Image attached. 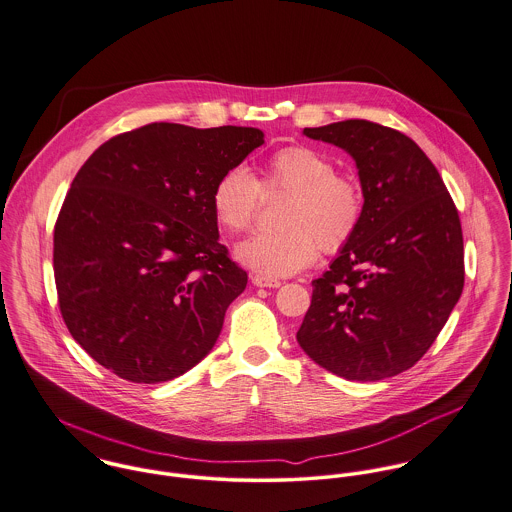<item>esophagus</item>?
Returning a JSON list of instances; mask_svg holds the SVG:
<instances>
[{"mask_svg":"<svg viewBox=\"0 0 512 512\" xmlns=\"http://www.w3.org/2000/svg\"><path fill=\"white\" fill-rule=\"evenodd\" d=\"M251 281H253L255 287H267V289H279L281 287L279 279H273V277H267V275H261V273H255L251 277Z\"/></svg>","mask_w":512,"mask_h":512,"instance_id":"34e87169","label":"esophagus"}]
</instances>
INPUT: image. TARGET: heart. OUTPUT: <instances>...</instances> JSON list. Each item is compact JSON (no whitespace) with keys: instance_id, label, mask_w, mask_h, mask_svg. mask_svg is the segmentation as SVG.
<instances>
[{"instance_id":"heart-1","label":"heart","mask_w":512,"mask_h":512,"mask_svg":"<svg viewBox=\"0 0 512 512\" xmlns=\"http://www.w3.org/2000/svg\"><path fill=\"white\" fill-rule=\"evenodd\" d=\"M261 192H289L281 215L283 229L257 233L237 249V257L267 277H287L314 263L318 251L334 253L356 233L364 196L360 184L338 174L334 162L310 148L277 150L261 168V176L235 166L225 170L213 190L211 209L219 227L231 235L253 227Z\"/></svg>"}]
</instances>
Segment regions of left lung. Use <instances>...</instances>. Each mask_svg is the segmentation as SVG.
I'll return each mask as SVG.
<instances>
[{"label": "left lung", "instance_id": "obj_1", "mask_svg": "<svg viewBox=\"0 0 512 512\" xmlns=\"http://www.w3.org/2000/svg\"><path fill=\"white\" fill-rule=\"evenodd\" d=\"M305 134L354 158L364 211L330 269L312 281L297 340L336 376L392 378L429 350L463 293L457 207L431 160L394 128L342 120Z\"/></svg>", "mask_w": 512, "mask_h": 512}]
</instances>
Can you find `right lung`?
<instances>
[{
    "instance_id": "1",
    "label": "right lung",
    "mask_w": 512,
    "mask_h": 512,
    "mask_svg": "<svg viewBox=\"0 0 512 512\" xmlns=\"http://www.w3.org/2000/svg\"><path fill=\"white\" fill-rule=\"evenodd\" d=\"M263 142L249 126L152 122L106 140L77 172L53 237L59 308L118 378L168 382L213 348L247 273L219 243L211 190Z\"/></svg>"
}]
</instances>
